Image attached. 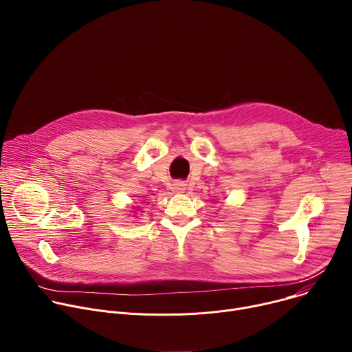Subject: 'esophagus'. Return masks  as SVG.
Segmentation results:
<instances>
[{"label": "esophagus", "mask_w": 352, "mask_h": 352, "mask_svg": "<svg viewBox=\"0 0 352 352\" xmlns=\"http://www.w3.org/2000/svg\"><path fill=\"white\" fill-rule=\"evenodd\" d=\"M173 186H174V190H175V192H184V190L186 189V184H185L184 181H178V182H175Z\"/></svg>", "instance_id": "obj_1"}]
</instances>
